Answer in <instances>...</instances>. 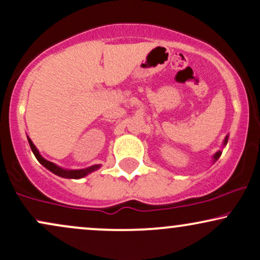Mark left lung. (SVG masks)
Segmentation results:
<instances>
[{"label":"left lung","mask_w":260,"mask_h":260,"mask_svg":"<svg viewBox=\"0 0 260 260\" xmlns=\"http://www.w3.org/2000/svg\"><path fill=\"white\" fill-rule=\"evenodd\" d=\"M226 143H228V137H226V138H225V142H223V144H225L226 145ZM220 155H221V151H217V153L215 154V155H214V160H217V159H219V157H220Z\"/></svg>","instance_id":"1"}]
</instances>
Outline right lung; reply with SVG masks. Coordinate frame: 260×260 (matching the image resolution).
<instances>
[{
    "label": "right lung",
    "mask_w": 260,
    "mask_h": 260,
    "mask_svg": "<svg viewBox=\"0 0 260 260\" xmlns=\"http://www.w3.org/2000/svg\"><path fill=\"white\" fill-rule=\"evenodd\" d=\"M28 140H29V144H30L32 153H34L35 157H37L39 162L43 164V165L47 170H50V171L53 172L55 175L61 176V177H64V178H82L88 174H90V172L94 171V170L99 169V165L91 166V168H88V169H84V170H63V169H61V168H58L57 165H55V164H52V162H50V161L45 160L44 157L41 156L40 154H39L38 149L35 148L34 144H32L31 140L30 139H28Z\"/></svg>",
    "instance_id": "add662e5"
}]
</instances>
